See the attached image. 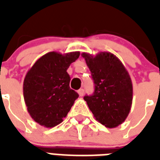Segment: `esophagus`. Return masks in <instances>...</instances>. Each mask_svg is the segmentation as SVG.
Instances as JSON below:
<instances>
[{
    "label": "esophagus",
    "mask_w": 160,
    "mask_h": 160,
    "mask_svg": "<svg viewBox=\"0 0 160 160\" xmlns=\"http://www.w3.org/2000/svg\"><path fill=\"white\" fill-rule=\"evenodd\" d=\"M78 93H79L80 97H82L84 95V89H80V90L78 91Z\"/></svg>",
    "instance_id": "34e87169"
}]
</instances>
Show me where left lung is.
I'll return each instance as SVG.
<instances>
[{
  "mask_svg": "<svg viewBox=\"0 0 160 160\" xmlns=\"http://www.w3.org/2000/svg\"><path fill=\"white\" fill-rule=\"evenodd\" d=\"M95 90L84 99L95 119L105 127L116 128L126 120L133 100V85L128 72L117 56L111 52L96 56L82 53Z\"/></svg>",
  "mask_w": 160,
  "mask_h": 160,
  "instance_id": "obj_1",
  "label": "left lung"
}]
</instances>
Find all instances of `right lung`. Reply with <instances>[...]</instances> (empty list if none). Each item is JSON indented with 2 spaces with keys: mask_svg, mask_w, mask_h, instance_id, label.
Instances as JSON below:
<instances>
[{
  "mask_svg": "<svg viewBox=\"0 0 160 160\" xmlns=\"http://www.w3.org/2000/svg\"><path fill=\"white\" fill-rule=\"evenodd\" d=\"M80 56L79 51H51L41 56L26 73L24 99L30 116L45 128H53L66 118L79 94L69 87L67 70Z\"/></svg>",
  "mask_w": 160,
  "mask_h": 160,
  "instance_id": "obj_1",
  "label": "right lung"
}]
</instances>
